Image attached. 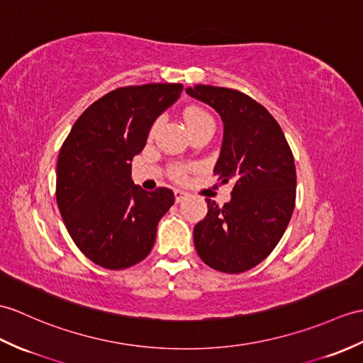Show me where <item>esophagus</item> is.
Here are the masks:
<instances>
[{
    "instance_id": "obj_1",
    "label": "esophagus",
    "mask_w": 363,
    "mask_h": 363,
    "mask_svg": "<svg viewBox=\"0 0 363 363\" xmlns=\"http://www.w3.org/2000/svg\"><path fill=\"white\" fill-rule=\"evenodd\" d=\"M187 196H189L187 191H184V190H181V189H174V199H176V202H181V201H184Z\"/></svg>"
}]
</instances>
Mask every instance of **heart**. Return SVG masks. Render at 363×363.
Here are the masks:
<instances>
[{
    "label": "heart",
    "instance_id": "1",
    "mask_svg": "<svg viewBox=\"0 0 363 363\" xmlns=\"http://www.w3.org/2000/svg\"><path fill=\"white\" fill-rule=\"evenodd\" d=\"M184 121L187 123L189 131L196 130V128H202V126H212L215 128V123L212 116H210L207 111L201 108H189L184 111ZM159 123H155L153 128H151V134H155V131L157 130ZM173 176L178 179H182L185 176V168H174L173 170Z\"/></svg>",
    "mask_w": 363,
    "mask_h": 363
}]
</instances>
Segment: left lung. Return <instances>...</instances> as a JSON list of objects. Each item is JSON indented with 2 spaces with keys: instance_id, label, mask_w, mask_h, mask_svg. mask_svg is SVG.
<instances>
[{
  "instance_id": "obj_1",
  "label": "left lung",
  "mask_w": 363,
  "mask_h": 363,
  "mask_svg": "<svg viewBox=\"0 0 363 363\" xmlns=\"http://www.w3.org/2000/svg\"><path fill=\"white\" fill-rule=\"evenodd\" d=\"M185 91L220 114L224 133L213 173L233 185L223 207L206 199L208 212L193 229L196 252L216 271L246 272L271 254L291 221L297 185L292 151L271 113L249 96L208 85Z\"/></svg>"
}]
</instances>
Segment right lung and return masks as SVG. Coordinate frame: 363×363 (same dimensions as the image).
Segmentation results:
<instances>
[{
  "label": "right lung",
  "mask_w": 363,
  "mask_h": 363,
  "mask_svg": "<svg viewBox=\"0 0 363 363\" xmlns=\"http://www.w3.org/2000/svg\"><path fill=\"white\" fill-rule=\"evenodd\" d=\"M182 92L181 83H148L108 92L88 106L67 134L57 161V204L71 238L92 263L126 269L145 258L170 189L143 190L131 161L151 126Z\"/></svg>",
  "instance_id": "obj_1"
}]
</instances>
